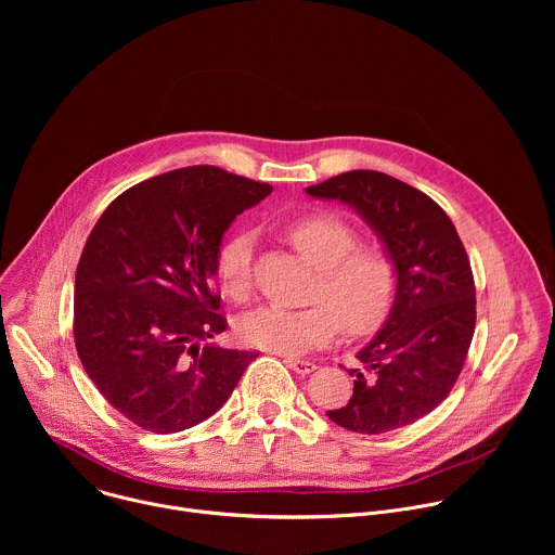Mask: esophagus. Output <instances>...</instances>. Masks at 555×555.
I'll return each instance as SVG.
<instances>
[{
    "mask_svg": "<svg viewBox=\"0 0 555 555\" xmlns=\"http://www.w3.org/2000/svg\"><path fill=\"white\" fill-rule=\"evenodd\" d=\"M283 362H285L294 373H298V375H307V373L315 371V364H313V362H309V360H300V358H285Z\"/></svg>",
    "mask_w": 555,
    "mask_h": 555,
    "instance_id": "obj_1",
    "label": "esophagus"
}]
</instances>
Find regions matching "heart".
Masks as SVG:
<instances>
[{"label": "heart", "mask_w": 555, "mask_h": 555, "mask_svg": "<svg viewBox=\"0 0 555 555\" xmlns=\"http://www.w3.org/2000/svg\"><path fill=\"white\" fill-rule=\"evenodd\" d=\"M292 246L319 270L309 307L266 305L236 325L240 338L274 353H302L332 340L336 325L349 336H364L379 327L398 292V266L375 246H358V230L330 212H311L285 225ZM255 234L234 232L217 255V276L232 300L253 292Z\"/></svg>", "instance_id": "b5f03b06"}]
</instances>
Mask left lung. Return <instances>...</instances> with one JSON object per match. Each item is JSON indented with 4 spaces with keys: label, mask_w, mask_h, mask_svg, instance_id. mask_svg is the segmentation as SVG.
Listing matches in <instances>:
<instances>
[{
    "label": "left lung",
    "mask_w": 555,
    "mask_h": 555,
    "mask_svg": "<svg viewBox=\"0 0 555 555\" xmlns=\"http://www.w3.org/2000/svg\"><path fill=\"white\" fill-rule=\"evenodd\" d=\"M307 193L351 206L398 266V292L384 327L358 351L351 400L327 417L379 435L437 409L454 386L477 325L467 253L443 208L379 171H347Z\"/></svg>",
    "instance_id": "1"
}]
</instances>
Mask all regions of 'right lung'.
Here are the masks:
<instances>
[{
    "label": "right lung",
    "instance_id": "1",
    "mask_svg": "<svg viewBox=\"0 0 555 555\" xmlns=\"http://www.w3.org/2000/svg\"><path fill=\"white\" fill-rule=\"evenodd\" d=\"M270 191L186 167L127 189L96 221L76 268L74 345L103 398L135 426H197L259 356L199 343L228 325L210 292L223 232Z\"/></svg>",
    "mask_w": 555,
    "mask_h": 555
}]
</instances>
